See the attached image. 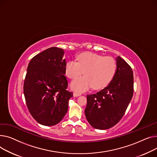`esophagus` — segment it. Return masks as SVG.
Returning <instances> with one entry per match:
<instances>
[{"mask_svg":"<svg viewBox=\"0 0 157 157\" xmlns=\"http://www.w3.org/2000/svg\"><path fill=\"white\" fill-rule=\"evenodd\" d=\"M80 95H81V93H77V92H74V93H73V96H74V97H78Z\"/></svg>","mask_w":157,"mask_h":157,"instance_id":"obj_1","label":"esophagus"}]
</instances>
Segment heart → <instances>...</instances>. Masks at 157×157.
Instances as JSON below:
<instances>
[{"label":"heart","mask_w":157,"mask_h":157,"mask_svg":"<svg viewBox=\"0 0 157 157\" xmlns=\"http://www.w3.org/2000/svg\"><path fill=\"white\" fill-rule=\"evenodd\" d=\"M77 60L69 61L65 67L66 75L70 79L77 78L83 73L85 75L71 84V88L77 91H85L91 87L95 90L105 88L117 71V62L111 56L86 52L78 54Z\"/></svg>","instance_id":"b5f03b06"}]
</instances>
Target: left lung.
<instances>
[{
  "mask_svg": "<svg viewBox=\"0 0 157 157\" xmlns=\"http://www.w3.org/2000/svg\"><path fill=\"white\" fill-rule=\"evenodd\" d=\"M117 71L107 87L87 96L85 115L90 125L105 130L116 125L124 116L132 98L134 77L131 67L118 56Z\"/></svg>",
  "mask_w": 157,
  "mask_h": 157,
  "instance_id": "8db88e82",
  "label": "left lung"
}]
</instances>
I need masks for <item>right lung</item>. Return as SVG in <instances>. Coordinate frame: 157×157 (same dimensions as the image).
Masks as SVG:
<instances>
[{"mask_svg":"<svg viewBox=\"0 0 157 157\" xmlns=\"http://www.w3.org/2000/svg\"><path fill=\"white\" fill-rule=\"evenodd\" d=\"M63 49L52 47L36 54L27 68L23 92L33 118L46 126L61 121L68 108L72 92L67 90L66 61Z\"/></svg>","mask_w":157,"mask_h":157,"instance_id":"right-lung-1","label":"right lung"}]
</instances>
